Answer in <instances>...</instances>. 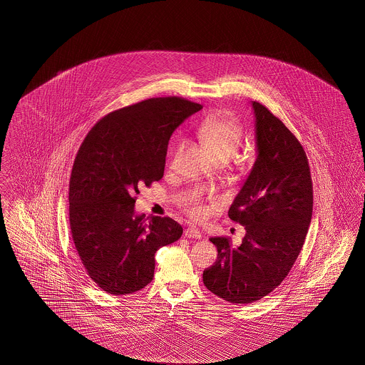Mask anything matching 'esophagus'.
I'll use <instances>...</instances> for the list:
<instances>
[{
  "label": "esophagus",
  "instance_id": "34e87169",
  "mask_svg": "<svg viewBox=\"0 0 365 365\" xmlns=\"http://www.w3.org/2000/svg\"><path fill=\"white\" fill-rule=\"evenodd\" d=\"M183 235L186 238H192V240H201L202 238V234L197 228H186Z\"/></svg>",
  "mask_w": 365,
  "mask_h": 365
}]
</instances>
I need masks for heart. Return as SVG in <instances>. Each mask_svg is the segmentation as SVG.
Masks as SVG:
<instances>
[{
    "mask_svg": "<svg viewBox=\"0 0 365 365\" xmlns=\"http://www.w3.org/2000/svg\"><path fill=\"white\" fill-rule=\"evenodd\" d=\"M198 137L213 158H230L235 155L243 139V127L232 115L222 112L207 118L198 127ZM191 217L201 220L207 215V208L194 204L189 209Z\"/></svg>",
    "mask_w": 365,
    "mask_h": 365,
    "instance_id": "heart-1",
    "label": "heart"
}]
</instances>
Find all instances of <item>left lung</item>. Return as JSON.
I'll use <instances>...</instances> for the list:
<instances>
[{"label":"left lung","mask_w":365,"mask_h":365,"mask_svg":"<svg viewBox=\"0 0 365 365\" xmlns=\"http://www.w3.org/2000/svg\"><path fill=\"white\" fill-rule=\"evenodd\" d=\"M252 108L257 157L228 210L246 234L238 247L226 237L210 238L217 260L202 274L207 289L232 304L255 302L278 287L312 219V178L301 143L264 105Z\"/></svg>","instance_id":"1"}]
</instances>
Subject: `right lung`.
<instances>
[{
    "label": "right lung",
    "instance_id": "right-lung-1",
    "mask_svg": "<svg viewBox=\"0 0 365 365\" xmlns=\"http://www.w3.org/2000/svg\"><path fill=\"white\" fill-rule=\"evenodd\" d=\"M201 108L149 98L106 115L82 142L71 173V232L87 275L106 293L143 289L155 253L182 237L171 217L137 215L135 195L163 178L173 133Z\"/></svg>",
    "mask_w": 365,
    "mask_h": 365
}]
</instances>
